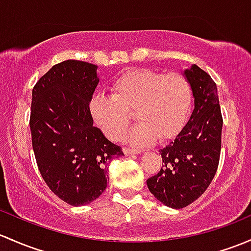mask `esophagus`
I'll return each mask as SVG.
<instances>
[{"instance_id": "1", "label": "esophagus", "mask_w": 251, "mask_h": 251, "mask_svg": "<svg viewBox=\"0 0 251 251\" xmlns=\"http://www.w3.org/2000/svg\"><path fill=\"white\" fill-rule=\"evenodd\" d=\"M123 151L125 155H132V154H141V150H137V149H133V148H128V147H124L123 148Z\"/></svg>"}]
</instances>
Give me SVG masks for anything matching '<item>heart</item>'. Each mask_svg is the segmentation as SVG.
<instances>
[{"mask_svg": "<svg viewBox=\"0 0 251 251\" xmlns=\"http://www.w3.org/2000/svg\"><path fill=\"white\" fill-rule=\"evenodd\" d=\"M112 97L100 95L90 103L91 115L105 137L119 141L134 112L141 123L127 139L146 146L156 137L161 141L178 134L186 124L194 103V91L185 75H163L152 70H128L110 84Z\"/></svg>", "mask_w": 251, "mask_h": 251, "instance_id": "b5f03b06", "label": "heart"}]
</instances>
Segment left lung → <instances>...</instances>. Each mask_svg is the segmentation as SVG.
Here are the masks:
<instances>
[{
  "instance_id": "1",
  "label": "left lung",
  "mask_w": 251,
  "mask_h": 251,
  "mask_svg": "<svg viewBox=\"0 0 251 251\" xmlns=\"http://www.w3.org/2000/svg\"><path fill=\"white\" fill-rule=\"evenodd\" d=\"M194 91V112L176 138L160 149L162 167L147 180L162 204L180 209L207 190L218 170L223 117L218 88L210 75L192 65L181 73Z\"/></svg>"
}]
</instances>
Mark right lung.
Masks as SVG:
<instances>
[{"instance_id":"add662e5","label":"right lung","mask_w":251,"mask_h":251,"mask_svg":"<svg viewBox=\"0 0 251 251\" xmlns=\"http://www.w3.org/2000/svg\"><path fill=\"white\" fill-rule=\"evenodd\" d=\"M97 68L67 60L50 68L32 90L30 128L37 166L49 189L75 207L101 196L108 163L124 155L94 126L90 102L100 83Z\"/></svg>"}]
</instances>
